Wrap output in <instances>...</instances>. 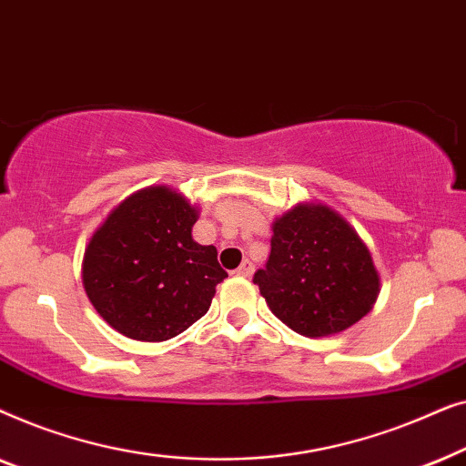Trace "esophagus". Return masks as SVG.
<instances>
[{"instance_id": "obj_1", "label": "esophagus", "mask_w": 466, "mask_h": 466, "mask_svg": "<svg viewBox=\"0 0 466 466\" xmlns=\"http://www.w3.org/2000/svg\"><path fill=\"white\" fill-rule=\"evenodd\" d=\"M252 271H254V265L250 263V260H244V263H241L238 269H235V273H238V276H241V278H250Z\"/></svg>"}]
</instances>
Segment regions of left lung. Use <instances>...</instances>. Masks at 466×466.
<instances>
[{"instance_id":"left-lung-1","label":"left lung","mask_w":466,"mask_h":466,"mask_svg":"<svg viewBox=\"0 0 466 466\" xmlns=\"http://www.w3.org/2000/svg\"><path fill=\"white\" fill-rule=\"evenodd\" d=\"M254 284L273 314L305 337L350 329L380 295L365 241L322 203H299L276 218L269 258L254 273Z\"/></svg>"}]
</instances>
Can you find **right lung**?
Listing matches in <instances>:
<instances>
[{"mask_svg":"<svg viewBox=\"0 0 466 466\" xmlns=\"http://www.w3.org/2000/svg\"><path fill=\"white\" fill-rule=\"evenodd\" d=\"M197 208L169 187L137 190L93 233L82 284L97 314L129 339L167 341L209 309L227 278L214 246L193 239Z\"/></svg>","mask_w":466,"mask_h":466,"instance_id":"1","label":"right lung"}]
</instances>
